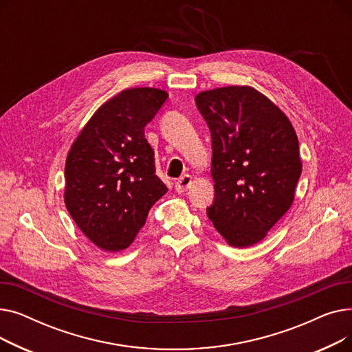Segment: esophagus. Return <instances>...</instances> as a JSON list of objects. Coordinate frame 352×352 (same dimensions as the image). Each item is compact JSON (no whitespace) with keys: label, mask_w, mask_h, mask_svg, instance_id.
Wrapping results in <instances>:
<instances>
[{"label":"esophagus","mask_w":352,"mask_h":352,"mask_svg":"<svg viewBox=\"0 0 352 352\" xmlns=\"http://www.w3.org/2000/svg\"><path fill=\"white\" fill-rule=\"evenodd\" d=\"M191 182H192L191 175L186 174V175L181 177V178L175 182V191H177V192H179V194H181V192H186V191L190 188Z\"/></svg>","instance_id":"obj_1"}]
</instances>
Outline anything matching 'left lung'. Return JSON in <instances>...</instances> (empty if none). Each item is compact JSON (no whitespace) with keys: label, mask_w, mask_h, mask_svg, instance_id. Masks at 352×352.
Here are the masks:
<instances>
[{"label":"left lung","mask_w":352,"mask_h":352,"mask_svg":"<svg viewBox=\"0 0 352 352\" xmlns=\"http://www.w3.org/2000/svg\"><path fill=\"white\" fill-rule=\"evenodd\" d=\"M212 145L214 201L207 215L231 247L261 241L291 207L302 164L289 120L251 87L199 92Z\"/></svg>","instance_id":"1"}]
</instances>
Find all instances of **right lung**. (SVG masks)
<instances>
[{"mask_svg":"<svg viewBox=\"0 0 352 352\" xmlns=\"http://www.w3.org/2000/svg\"><path fill=\"white\" fill-rule=\"evenodd\" d=\"M168 98L131 88L107 101L74 141L65 161V206L78 228L105 251L125 250L166 192L144 129Z\"/></svg>","mask_w":352,"mask_h":352,"instance_id":"add662e5","label":"right lung"}]
</instances>
